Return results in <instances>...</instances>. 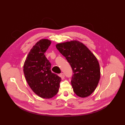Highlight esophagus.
I'll use <instances>...</instances> for the list:
<instances>
[{"label":"esophagus","instance_id":"obj_1","mask_svg":"<svg viewBox=\"0 0 125 125\" xmlns=\"http://www.w3.org/2000/svg\"><path fill=\"white\" fill-rule=\"evenodd\" d=\"M60 75H61V77H62V78H63L64 77V74L62 73H61L60 74Z\"/></svg>","mask_w":125,"mask_h":125}]
</instances>
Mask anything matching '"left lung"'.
I'll return each mask as SVG.
<instances>
[{"label":"left lung","mask_w":125,"mask_h":125,"mask_svg":"<svg viewBox=\"0 0 125 125\" xmlns=\"http://www.w3.org/2000/svg\"><path fill=\"white\" fill-rule=\"evenodd\" d=\"M69 62L73 75L71 85L77 96L85 98L96 90L100 79V68L96 57L87 47L77 40L56 45Z\"/></svg>","instance_id":"1"}]
</instances>
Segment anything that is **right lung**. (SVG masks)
<instances>
[{
  "label": "right lung",
  "instance_id": "1",
  "mask_svg": "<svg viewBox=\"0 0 125 125\" xmlns=\"http://www.w3.org/2000/svg\"><path fill=\"white\" fill-rule=\"evenodd\" d=\"M51 43L48 39L39 41L28 53L23 66L29 86L35 94L45 99L55 96L61 81L60 77L51 71V63L44 55Z\"/></svg>",
  "mask_w": 125,
  "mask_h": 125
}]
</instances>
